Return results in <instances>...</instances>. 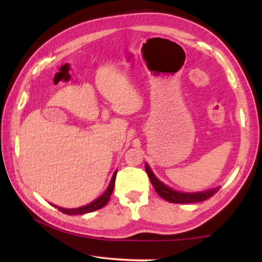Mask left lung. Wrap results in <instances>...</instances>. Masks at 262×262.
Wrapping results in <instances>:
<instances>
[{"instance_id": "1", "label": "left lung", "mask_w": 262, "mask_h": 262, "mask_svg": "<svg viewBox=\"0 0 262 262\" xmlns=\"http://www.w3.org/2000/svg\"><path fill=\"white\" fill-rule=\"evenodd\" d=\"M145 171L148 174V177L151 181V184L155 188V191L157 192L161 198H163L164 200L169 203H174V204H191V203H199V202H204V200L209 199L210 196H212L214 193L218 192L220 187H216L213 189H209V191H204V192H196V193H184V192H178L175 189H171L170 187H168L161 182L159 179H157L154 173L150 169V167L148 166V163H145Z\"/></svg>"}]
</instances>
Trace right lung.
<instances>
[{"instance_id":"add662e5","label":"right lung","mask_w":262,"mask_h":262,"mask_svg":"<svg viewBox=\"0 0 262 262\" xmlns=\"http://www.w3.org/2000/svg\"><path fill=\"white\" fill-rule=\"evenodd\" d=\"M116 177H117V171H114V174H113L112 179H111V182H110L108 187H107V189H106V192L103 193L102 195H100L98 199H95L94 202L88 204V205L77 207V209H64V207L56 206V205H55V207H57V209H58L59 211H62V212L66 214H84V213H89V212H93V211L102 209V207L105 206L107 203H108L110 196H111V194H112L113 188H114V182H116Z\"/></svg>"}]
</instances>
